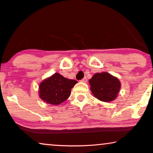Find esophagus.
<instances>
[{"mask_svg": "<svg viewBox=\"0 0 153 153\" xmlns=\"http://www.w3.org/2000/svg\"><path fill=\"white\" fill-rule=\"evenodd\" d=\"M87 81H88V79H87L86 77H84V78H83L81 81V82H83V83H86Z\"/></svg>", "mask_w": 153, "mask_h": 153, "instance_id": "obj_1", "label": "esophagus"}]
</instances>
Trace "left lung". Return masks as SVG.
Masks as SVG:
<instances>
[{
	"mask_svg": "<svg viewBox=\"0 0 153 153\" xmlns=\"http://www.w3.org/2000/svg\"><path fill=\"white\" fill-rule=\"evenodd\" d=\"M93 95L102 102H111L118 96L121 86L118 78L107 72L97 73L89 80Z\"/></svg>",
	"mask_w": 153,
	"mask_h": 153,
	"instance_id": "left-lung-1",
	"label": "left lung"
}]
</instances>
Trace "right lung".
Instances as JSON below:
<instances>
[{
  "instance_id": "right-lung-1",
  "label": "right lung",
  "mask_w": 153,
  "mask_h": 153,
  "mask_svg": "<svg viewBox=\"0 0 153 153\" xmlns=\"http://www.w3.org/2000/svg\"><path fill=\"white\" fill-rule=\"evenodd\" d=\"M76 83V81L65 78L59 73H55L40 83L39 97L47 103L58 105L68 99L71 89Z\"/></svg>"
}]
</instances>
